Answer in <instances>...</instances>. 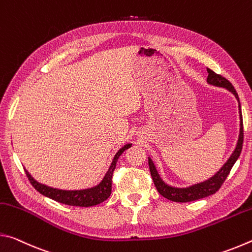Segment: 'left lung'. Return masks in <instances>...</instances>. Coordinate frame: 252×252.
Wrapping results in <instances>:
<instances>
[{
  "instance_id": "left-lung-1",
  "label": "left lung",
  "mask_w": 252,
  "mask_h": 252,
  "mask_svg": "<svg viewBox=\"0 0 252 252\" xmlns=\"http://www.w3.org/2000/svg\"><path fill=\"white\" fill-rule=\"evenodd\" d=\"M208 79L207 81L210 84L213 85H218V87H222V88H227L229 91H231L234 96L237 97L239 101V96L237 91L234 90L233 85L231 84L229 80L223 78L222 75H220L216 72H213L212 70L208 69ZM239 108H240V103H239ZM240 110V135H239V140H238V144L234 152L232 153V156L230 157V159L227 161L222 168H221L220 171L213 176L211 179H209L208 181L199 183V185H195L193 187L187 188V189H178V188H172L161 180V178L159 174H158L155 164L151 159H149V169H150L151 172V177L152 180L155 182V186L157 188L158 192H159L162 197L167 198L168 200H171V201L174 202H190V201H194V200H199L202 198L209 197L213 193H216L218 191L221 186L223 185V182L225 181V179L229 176L230 171L233 167L234 162L237 161V159L240 156L241 150H242V144H244V122H242V114H241V109Z\"/></svg>"
}]
</instances>
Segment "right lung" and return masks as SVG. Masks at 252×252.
<instances>
[{"instance_id": "obj_1", "label": "right lung", "mask_w": 252, "mask_h": 252, "mask_svg": "<svg viewBox=\"0 0 252 252\" xmlns=\"http://www.w3.org/2000/svg\"><path fill=\"white\" fill-rule=\"evenodd\" d=\"M130 147L131 144H126V146H125L118 151L117 155L114 156V159L112 161V163H111V167L109 169V171L106 172L103 180H102V182L99 186L91 188V189L79 190V191H65V190L53 189V188L41 185V183L34 180V179L31 177V174H30L27 170H25V173H27V177L30 180V182H31V185L35 188V190L39 191L41 194L45 195V197L55 200V201H58L60 203L69 204V206H75V207L96 206V204L105 201V200L110 197L111 189H112L113 171L114 169H116L119 157L122 155L123 151L126 150V149H129Z\"/></svg>"}]
</instances>
